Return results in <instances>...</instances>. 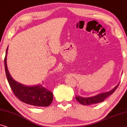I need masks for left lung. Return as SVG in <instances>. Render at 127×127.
<instances>
[{"mask_svg": "<svg viewBox=\"0 0 127 127\" xmlns=\"http://www.w3.org/2000/svg\"><path fill=\"white\" fill-rule=\"evenodd\" d=\"M119 85V83L117 84L113 89L109 91V92L101 93L98 94L97 95L90 97H83L79 95H76L75 98L77 100V101L83 105L95 104V103H100L101 102H103L107 97L112 94V93L116 90Z\"/></svg>", "mask_w": 127, "mask_h": 127, "instance_id": "1", "label": "left lung"}]
</instances>
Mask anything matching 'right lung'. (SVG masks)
I'll use <instances>...</instances> for the list:
<instances>
[{"label":"right lung","instance_id":"right-lung-1","mask_svg":"<svg viewBox=\"0 0 127 127\" xmlns=\"http://www.w3.org/2000/svg\"><path fill=\"white\" fill-rule=\"evenodd\" d=\"M7 48L4 58V67L6 77L14 95L23 102L34 106H48L53 101V94L41 84L34 86L23 85L11 77L7 65Z\"/></svg>","mask_w":127,"mask_h":127}]
</instances>
